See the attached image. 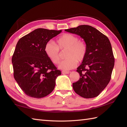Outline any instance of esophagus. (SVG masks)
Instances as JSON below:
<instances>
[{
	"instance_id": "esophagus-1",
	"label": "esophagus",
	"mask_w": 127,
	"mask_h": 127,
	"mask_svg": "<svg viewBox=\"0 0 127 127\" xmlns=\"http://www.w3.org/2000/svg\"><path fill=\"white\" fill-rule=\"evenodd\" d=\"M63 73H65V74H70L71 72L70 71H62Z\"/></svg>"
}]
</instances>
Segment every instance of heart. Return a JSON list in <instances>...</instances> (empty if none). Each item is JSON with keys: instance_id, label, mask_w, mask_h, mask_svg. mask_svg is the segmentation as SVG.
Listing matches in <instances>:
<instances>
[{"instance_id": "heart-1", "label": "heart", "mask_w": 127, "mask_h": 127, "mask_svg": "<svg viewBox=\"0 0 127 127\" xmlns=\"http://www.w3.org/2000/svg\"><path fill=\"white\" fill-rule=\"evenodd\" d=\"M46 55L53 64H58L60 61V52L66 50L65 57L67 58L61 62L58 68L63 70H68L76 67L77 61L81 62L86 57L87 47L86 43L80 40L76 35L71 34H64L56 40V44L48 41L45 46Z\"/></svg>"}]
</instances>
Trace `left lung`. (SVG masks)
<instances>
[{
    "label": "left lung",
    "mask_w": 127,
    "mask_h": 127,
    "mask_svg": "<svg viewBox=\"0 0 127 127\" xmlns=\"http://www.w3.org/2000/svg\"><path fill=\"white\" fill-rule=\"evenodd\" d=\"M65 31L80 36L87 47L86 57L77 68L80 78L72 83L74 90L83 98L96 97L108 85L114 66L115 58L110 40L100 32L88 25Z\"/></svg>",
    "instance_id": "8db88e82"
}]
</instances>
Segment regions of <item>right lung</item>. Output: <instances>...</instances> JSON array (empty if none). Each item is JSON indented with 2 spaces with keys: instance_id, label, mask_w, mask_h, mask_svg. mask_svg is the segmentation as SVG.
Instances as JSON below:
<instances>
[{
  "instance_id": "right-lung-1",
  "label": "right lung",
  "mask_w": 127,
  "mask_h": 127,
  "mask_svg": "<svg viewBox=\"0 0 127 127\" xmlns=\"http://www.w3.org/2000/svg\"><path fill=\"white\" fill-rule=\"evenodd\" d=\"M61 32L38 28L18 40L12 57L13 76L28 96L41 98L55 88L61 71L46 55L44 48L46 43Z\"/></svg>"
}]
</instances>
